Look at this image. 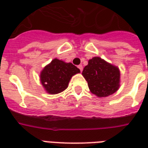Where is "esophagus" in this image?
I'll return each instance as SVG.
<instances>
[{"label": "esophagus", "mask_w": 148, "mask_h": 148, "mask_svg": "<svg viewBox=\"0 0 148 148\" xmlns=\"http://www.w3.org/2000/svg\"><path fill=\"white\" fill-rule=\"evenodd\" d=\"M77 67H78V69L80 70L81 72H82V70H83V67H82V65H79V66H77Z\"/></svg>", "instance_id": "34e87169"}]
</instances>
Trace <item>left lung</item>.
<instances>
[{"mask_svg": "<svg viewBox=\"0 0 148 148\" xmlns=\"http://www.w3.org/2000/svg\"><path fill=\"white\" fill-rule=\"evenodd\" d=\"M82 75L88 82L91 93L99 97L114 93L120 86V71L99 57L90 59Z\"/></svg>", "mask_w": 148, "mask_h": 148, "instance_id": "8db88e82", "label": "left lung"}]
</instances>
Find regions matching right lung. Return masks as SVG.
<instances>
[{
    "label": "right lung",
    "mask_w": 148,
    "mask_h": 148,
    "mask_svg": "<svg viewBox=\"0 0 148 148\" xmlns=\"http://www.w3.org/2000/svg\"><path fill=\"white\" fill-rule=\"evenodd\" d=\"M79 72L80 70L71 62L55 58L42 71L40 81L47 93L56 94L66 90L71 77Z\"/></svg>",
    "instance_id": "1"
}]
</instances>
